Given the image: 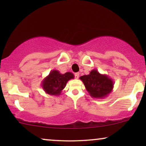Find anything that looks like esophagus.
<instances>
[{
  "label": "esophagus",
  "mask_w": 146,
  "mask_h": 146,
  "mask_svg": "<svg viewBox=\"0 0 146 146\" xmlns=\"http://www.w3.org/2000/svg\"><path fill=\"white\" fill-rule=\"evenodd\" d=\"M74 76H75V78L76 79H78V78H79V76H80V73L79 72H76V73H75L74 74Z\"/></svg>",
  "instance_id": "1"
}]
</instances>
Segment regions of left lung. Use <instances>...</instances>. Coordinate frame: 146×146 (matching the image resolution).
<instances>
[{
	"label": "left lung",
	"instance_id": "8db88e82",
	"mask_svg": "<svg viewBox=\"0 0 146 146\" xmlns=\"http://www.w3.org/2000/svg\"><path fill=\"white\" fill-rule=\"evenodd\" d=\"M91 97L102 99L112 91L113 82L106 74H102L97 70H92L89 74L80 77Z\"/></svg>",
	"mask_w": 146,
	"mask_h": 146
}]
</instances>
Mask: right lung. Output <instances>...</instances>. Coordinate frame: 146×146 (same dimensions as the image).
Wrapping results in <instances>:
<instances>
[{
    "instance_id": "add662e5",
    "label": "right lung",
    "mask_w": 146,
    "mask_h": 146,
    "mask_svg": "<svg viewBox=\"0 0 146 146\" xmlns=\"http://www.w3.org/2000/svg\"><path fill=\"white\" fill-rule=\"evenodd\" d=\"M74 78L72 72L61 74L57 70H52L42 80L41 86L44 91L51 96H59L70 80Z\"/></svg>"
}]
</instances>
